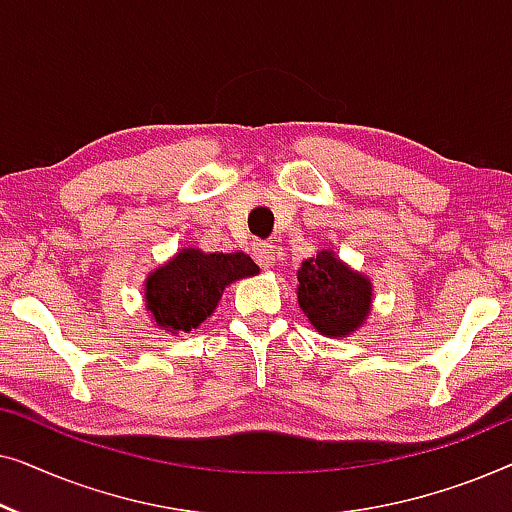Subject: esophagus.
I'll return each mask as SVG.
<instances>
[{
    "instance_id": "obj_1",
    "label": "esophagus",
    "mask_w": 512,
    "mask_h": 512,
    "mask_svg": "<svg viewBox=\"0 0 512 512\" xmlns=\"http://www.w3.org/2000/svg\"><path fill=\"white\" fill-rule=\"evenodd\" d=\"M275 254L277 249L272 244H256L254 247V258L261 268H272L275 265Z\"/></svg>"
}]
</instances>
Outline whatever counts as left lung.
<instances>
[{
    "mask_svg": "<svg viewBox=\"0 0 512 512\" xmlns=\"http://www.w3.org/2000/svg\"><path fill=\"white\" fill-rule=\"evenodd\" d=\"M298 305L326 338H349L373 310V282L349 268L331 249L317 251L298 270Z\"/></svg>",
    "mask_w": 512,
    "mask_h": 512,
    "instance_id": "1",
    "label": "left lung"
}]
</instances>
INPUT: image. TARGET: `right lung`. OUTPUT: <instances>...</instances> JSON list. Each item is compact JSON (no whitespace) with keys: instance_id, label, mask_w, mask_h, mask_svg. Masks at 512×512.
Returning a JSON list of instances; mask_svg holds the SVG:
<instances>
[{"instance_id":"1","label":"right lung","mask_w":512,"mask_h":512,"mask_svg":"<svg viewBox=\"0 0 512 512\" xmlns=\"http://www.w3.org/2000/svg\"><path fill=\"white\" fill-rule=\"evenodd\" d=\"M254 275L258 265L242 251L207 254L198 247H184L149 272L144 307L160 331L184 335L212 317L226 286Z\"/></svg>"}]
</instances>
